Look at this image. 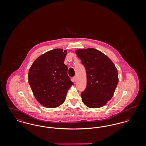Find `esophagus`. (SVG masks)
Listing matches in <instances>:
<instances>
[{
	"mask_svg": "<svg viewBox=\"0 0 146 146\" xmlns=\"http://www.w3.org/2000/svg\"><path fill=\"white\" fill-rule=\"evenodd\" d=\"M73 81L74 82H76V76H74L73 78Z\"/></svg>",
	"mask_w": 146,
	"mask_h": 146,
	"instance_id": "1",
	"label": "esophagus"
}]
</instances>
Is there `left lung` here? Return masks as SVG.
Listing matches in <instances>:
<instances>
[{
    "label": "left lung",
    "instance_id": "left-lung-1",
    "mask_svg": "<svg viewBox=\"0 0 146 146\" xmlns=\"http://www.w3.org/2000/svg\"><path fill=\"white\" fill-rule=\"evenodd\" d=\"M77 56L86 70L87 85L81 94L84 104L90 108L103 107L111 100L118 85V70L111 60L97 49H77Z\"/></svg>",
    "mask_w": 146,
    "mask_h": 146
}]
</instances>
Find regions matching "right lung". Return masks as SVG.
Here are the masks:
<instances>
[{
  "mask_svg": "<svg viewBox=\"0 0 146 146\" xmlns=\"http://www.w3.org/2000/svg\"><path fill=\"white\" fill-rule=\"evenodd\" d=\"M67 50L55 49L38 57L28 72V83L37 101L48 108H56L66 100L73 83L64 64Z\"/></svg>",
  "mask_w": 146,
  "mask_h": 146,
  "instance_id": "add662e5",
  "label": "right lung"
}]
</instances>
